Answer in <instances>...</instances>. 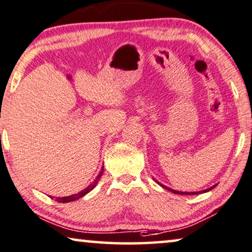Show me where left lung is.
Returning <instances> with one entry per match:
<instances>
[{"mask_svg": "<svg viewBox=\"0 0 252 252\" xmlns=\"http://www.w3.org/2000/svg\"><path fill=\"white\" fill-rule=\"evenodd\" d=\"M157 182V181H156ZM157 183H158V182H157ZM159 185H160V183H159ZM160 186H162L163 188H165V189H167V190H170V191H172V192H173V193H176V194H198L199 192H200V191H199V192H181V191H176V190H172V189H170V188H167V187H165V186H163V185H160ZM216 186H213L212 188H209V189H206V190H204V191H202V192H207V191H209V190H212L213 189V188H215Z\"/></svg>", "mask_w": 252, "mask_h": 252, "instance_id": "8db88e82", "label": "left lung"}]
</instances>
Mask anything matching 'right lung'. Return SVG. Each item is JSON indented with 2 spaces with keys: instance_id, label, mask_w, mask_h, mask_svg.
Returning a JSON list of instances; mask_svg holds the SVG:
<instances>
[{
  "instance_id": "right-lung-1",
  "label": "right lung",
  "mask_w": 252,
  "mask_h": 252,
  "mask_svg": "<svg viewBox=\"0 0 252 252\" xmlns=\"http://www.w3.org/2000/svg\"><path fill=\"white\" fill-rule=\"evenodd\" d=\"M103 171H104V166L102 167V170H100V172H99V174L97 175V178H96V180L95 181H94L92 185L90 186H88L87 188H86V189H84L82 191H80V192H78V193H76V194H72V196H67V197H62V198H60V197H58L55 199L56 201H59V202H70V201H73V200H77V199H79V198H81V197H84L85 194H87L89 191H92L94 188L96 187V185L97 183H98V181H99V179H100V176H102V174H103Z\"/></svg>"
}]
</instances>
